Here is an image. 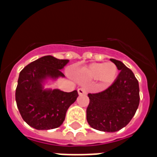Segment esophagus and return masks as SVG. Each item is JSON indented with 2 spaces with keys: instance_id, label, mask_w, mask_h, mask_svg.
Here are the masks:
<instances>
[{
  "instance_id": "1",
  "label": "esophagus",
  "mask_w": 157,
  "mask_h": 157,
  "mask_svg": "<svg viewBox=\"0 0 157 157\" xmlns=\"http://www.w3.org/2000/svg\"><path fill=\"white\" fill-rule=\"evenodd\" d=\"M78 94L79 95H83V94H86V91L84 88H79L78 89Z\"/></svg>"
}]
</instances>
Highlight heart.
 I'll use <instances>...</instances> for the list:
<instances>
[{"label":"heart","mask_w":157,"mask_h":157,"mask_svg":"<svg viewBox=\"0 0 157 157\" xmlns=\"http://www.w3.org/2000/svg\"><path fill=\"white\" fill-rule=\"evenodd\" d=\"M81 75L87 80H97L101 88H106L117 79L118 68L113 63H94L86 67Z\"/></svg>","instance_id":"obj_1"}]
</instances>
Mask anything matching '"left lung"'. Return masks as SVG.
<instances>
[{
  "label": "left lung",
  "instance_id": "left-lung-1",
  "mask_svg": "<svg viewBox=\"0 0 157 157\" xmlns=\"http://www.w3.org/2000/svg\"><path fill=\"white\" fill-rule=\"evenodd\" d=\"M120 73L112 86L96 94H89L86 119L92 128L103 132L118 131L126 126L139 104V81L122 62L110 59Z\"/></svg>",
  "mask_w": 157,
  "mask_h": 157
}]
</instances>
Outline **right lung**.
Here are the masks:
<instances>
[{"label": "right lung", "instance_id": "right-lung-1", "mask_svg": "<svg viewBox=\"0 0 157 157\" xmlns=\"http://www.w3.org/2000/svg\"><path fill=\"white\" fill-rule=\"evenodd\" d=\"M69 62L51 56L41 57L20 71L15 100L23 121L36 129L58 128L65 120L68 107L78 97L77 90L64 92L44 89L48 79L64 77L61 70Z\"/></svg>", "mask_w": 157, "mask_h": 157}]
</instances>
